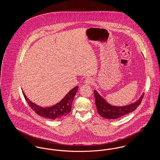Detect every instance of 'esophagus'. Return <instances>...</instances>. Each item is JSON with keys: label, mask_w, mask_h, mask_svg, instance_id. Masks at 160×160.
I'll return each mask as SVG.
<instances>
[{"label": "esophagus", "mask_w": 160, "mask_h": 160, "mask_svg": "<svg viewBox=\"0 0 160 160\" xmlns=\"http://www.w3.org/2000/svg\"><path fill=\"white\" fill-rule=\"evenodd\" d=\"M93 80L91 77H88L84 80V83L86 84H92L93 83Z\"/></svg>", "instance_id": "1"}]
</instances>
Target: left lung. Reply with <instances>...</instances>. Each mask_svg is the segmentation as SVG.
Wrapping results in <instances>:
<instances>
[{
  "mask_svg": "<svg viewBox=\"0 0 160 160\" xmlns=\"http://www.w3.org/2000/svg\"><path fill=\"white\" fill-rule=\"evenodd\" d=\"M93 93L98 113L102 118L108 119H116L134 111L140 104L145 94V93H143L141 97L136 102L129 105L116 106L107 102L106 99H104L96 90H94Z\"/></svg>",
  "mask_w": 160,
  "mask_h": 160,
  "instance_id": "8db88e82",
  "label": "left lung"
}]
</instances>
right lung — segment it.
I'll use <instances>...</instances> for the list:
<instances>
[{
  "label": "right lung",
  "instance_id": "1",
  "mask_svg": "<svg viewBox=\"0 0 160 160\" xmlns=\"http://www.w3.org/2000/svg\"><path fill=\"white\" fill-rule=\"evenodd\" d=\"M78 89V86H77L69 92L60 102L53 106L47 107L39 106L34 104L26 96L23 91V94L29 106L37 114L47 119L55 120L64 118L71 112L73 99Z\"/></svg>",
  "mask_w": 160,
  "mask_h": 160
}]
</instances>
